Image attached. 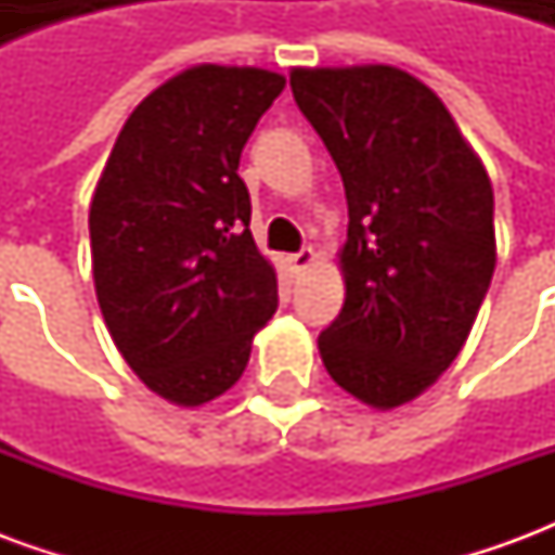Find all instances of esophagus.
<instances>
[{
    "instance_id": "34e87169",
    "label": "esophagus",
    "mask_w": 555,
    "mask_h": 555,
    "mask_svg": "<svg viewBox=\"0 0 555 555\" xmlns=\"http://www.w3.org/2000/svg\"><path fill=\"white\" fill-rule=\"evenodd\" d=\"M314 258H318V255H314L312 246H302L300 253L291 255L288 264H291V270H294V273H306V270L314 264Z\"/></svg>"
}]
</instances>
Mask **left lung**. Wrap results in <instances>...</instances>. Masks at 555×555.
<instances>
[{"label":"left lung","instance_id":"8db88e82","mask_svg":"<svg viewBox=\"0 0 555 555\" xmlns=\"http://www.w3.org/2000/svg\"><path fill=\"white\" fill-rule=\"evenodd\" d=\"M291 91L348 195L345 306L321 360L362 404L401 408L476 324L496 267L493 186L440 98L401 67H294Z\"/></svg>","mask_w":555,"mask_h":555}]
</instances>
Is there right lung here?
Listing matches in <instances>:
<instances>
[{
	"label": "right lung",
	"instance_id": "add662e5",
	"mask_svg": "<svg viewBox=\"0 0 555 555\" xmlns=\"http://www.w3.org/2000/svg\"><path fill=\"white\" fill-rule=\"evenodd\" d=\"M282 89L264 67L175 74L130 113L91 195L106 330L139 380L178 408L237 384L276 312V270L253 241L237 166Z\"/></svg>",
	"mask_w": 555,
	"mask_h": 555
}]
</instances>
